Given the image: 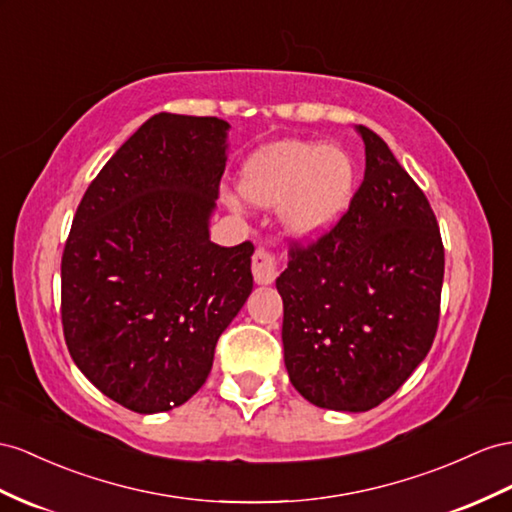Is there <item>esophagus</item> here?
<instances>
[{"label":"esophagus","mask_w":512,"mask_h":512,"mask_svg":"<svg viewBox=\"0 0 512 512\" xmlns=\"http://www.w3.org/2000/svg\"><path fill=\"white\" fill-rule=\"evenodd\" d=\"M279 274V259L270 248L259 246L253 255V277L259 285H268Z\"/></svg>","instance_id":"1"}]
</instances>
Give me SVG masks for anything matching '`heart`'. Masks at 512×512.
I'll return each mask as SVG.
<instances>
[{
  "label": "heart",
  "instance_id": "heart-1",
  "mask_svg": "<svg viewBox=\"0 0 512 512\" xmlns=\"http://www.w3.org/2000/svg\"><path fill=\"white\" fill-rule=\"evenodd\" d=\"M357 188V164L344 147L283 140L257 151L242 168L240 192L259 207L281 205L294 238L313 240L344 216Z\"/></svg>",
  "mask_w": 512,
  "mask_h": 512
}]
</instances>
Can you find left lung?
I'll return each mask as SVG.
<instances>
[{
  "instance_id": "8db88e82",
  "label": "left lung",
  "mask_w": 512,
  "mask_h": 512,
  "mask_svg": "<svg viewBox=\"0 0 512 512\" xmlns=\"http://www.w3.org/2000/svg\"><path fill=\"white\" fill-rule=\"evenodd\" d=\"M365 175L348 212L277 279L283 355L296 391L320 409L361 413L422 363L439 324L443 242L435 212L387 142L359 125Z\"/></svg>"
}]
</instances>
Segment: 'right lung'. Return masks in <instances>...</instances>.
<instances>
[{"label": "right lung", "instance_id": "1", "mask_svg": "<svg viewBox=\"0 0 512 512\" xmlns=\"http://www.w3.org/2000/svg\"><path fill=\"white\" fill-rule=\"evenodd\" d=\"M229 123L160 112L90 183L62 253V329L77 368L136 413L188 402L253 292V244L209 240Z\"/></svg>", "mask_w": 512, "mask_h": 512}]
</instances>
